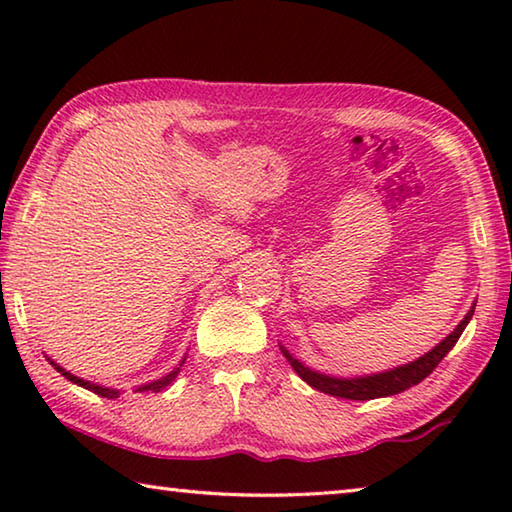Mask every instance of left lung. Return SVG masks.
<instances>
[{"label":"left lung","instance_id":"left-lung-1","mask_svg":"<svg viewBox=\"0 0 512 512\" xmlns=\"http://www.w3.org/2000/svg\"><path fill=\"white\" fill-rule=\"evenodd\" d=\"M472 316H474V305L470 311H467L461 323L456 325L454 332L449 334L447 339L440 341L431 352L422 354L420 359L404 363V366H397L393 370L377 372V375H366V377L345 379V377L323 375V372H316L307 366H302V363L298 359H293L289 350H284L282 345L280 348H282L284 357H287V361L291 363V368L300 375V379L307 381V384L311 388H316V391L325 393V395L343 397V400H375V397H388V395L402 393V391H406V388L420 384L424 377H429L433 368H436L438 363L445 359V354L454 348L458 339H461L463 329L467 327V323H470Z\"/></svg>","mask_w":512,"mask_h":512}]
</instances>
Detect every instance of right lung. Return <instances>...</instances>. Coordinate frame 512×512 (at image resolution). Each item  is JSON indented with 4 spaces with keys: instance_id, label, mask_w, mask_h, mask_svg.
Instances as JSON below:
<instances>
[{
    "instance_id": "1",
    "label": "right lung",
    "mask_w": 512,
    "mask_h": 512,
    "mask_svg": "<svg viewBox=\"0 0 512 512\" xmlns=\"http://www.w3.org/2000/svg\"><path fill=\"white\" fill-rule=\"evenodd\" d=\"M51 363H54V366H56V370H58V372H63V377H67L69 381H74V384H79V386H83V388H88V391L97 393V395H101V397H108V400H112V397H119V391H115V388H106V386L92 384V381H85V379H81V377L72 375V372H67L65 368H60L56 361H51ZM183 363H185V361H183ZM183 363H180V366H183ZM178 370H180V368L171 370L167 377H162V379H155V381H151V384H144V386L137 388V391H140V393H146V391H153V393H158V391H162V388H164V386H169L171 381H173V377L178 375Z\"/></svg>"
}]
</instances>
